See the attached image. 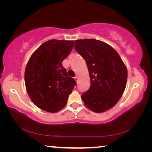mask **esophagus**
<instances>
[{
  "label": "esophagus",
  "instance_id": "1",
  "mask_svg": "<svg viewBox=\"0 0 152 152\" xmlns=\"http://www.w3.org/2000/svg\"><path fill=\"white\" fill-rule=\"evenodd\" d=\"M74 80H75L76 81H78V76H75V77H74Z\"/></svg>",
  "mask_w": 152,
  "mask_h": 152
}]
</instances>
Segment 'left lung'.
<instances>
[{
  "mask_svg": "<svg viewBox=\"0 0 152 152\" xmlns=\"http://www.w3.org/2000/svg\"><path fill=\"white\" fill-rule=\"evenodd\" d=\"M75 50L86 61L91 86L82 94L86 107L102 113L114 107L123 94L127 70L111 46L94 39L75 41Z\"/></svg>",
  "mask_w": 152,
  "mask_h": 152,
  "instance_id": "left-lung-1",
  "label": "left lung"
}]
</instances>
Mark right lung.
Listing matches in <instances>:
<instances>
[{
	"label": "right lung",
	"instance_id": "1",
	"mask_svg": "<svg viewBox=\"0 0 152 152\" xmlns=\"http://www.w3.org/2000/svg\"><path fill=\"white\" fill-rule=\"evenodd\" d=\"M74 44V41L49 40L28 61L25 71L27 92L33 103L45 111L56 113L63 109L76 85L62 66Z\"/></svg>",
	"mask_w": 152,
	"mask_h": 152
}]
</instances>
